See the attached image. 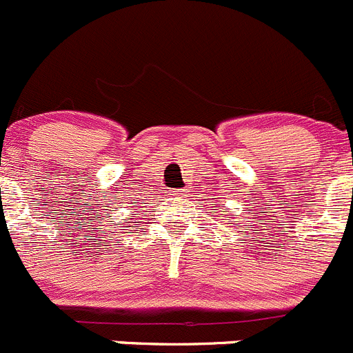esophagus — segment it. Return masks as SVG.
<instances>
[{
	"label": "esophagus",
	"mask_w": 353,
	"mask_h": 353,
	"mask_svg": "<svg viewBox=\"0 0 353 353\" xmlns=\"http://www.w3.org/2000/svg\"><path fill=\"white\" fill-rule=\"evenodd\" d=\"M187 192H189V190H187V189H176V190H173L174 196H179V198H185Z\"/></svg>",
	"instance_id": "1"
}]
</instances>
